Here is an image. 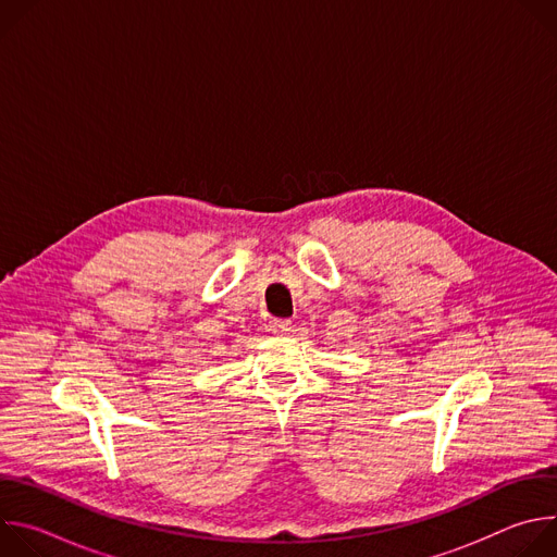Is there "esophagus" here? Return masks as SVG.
<instances>
[{
    "mask_svg": "<svg viewBox=\"0 0 557 557\" xmlns=\"http://www.w3.org/2000/svg\"><path fill=\"white\" fill-rule=\"evenodd\" d=\"M290 331V320H271V333L286 335Z\"/></svg>",
    "mask_w": 557,
    "mask_h": 557,
    "instance_id": "34e87169",
    "label": "esophagus"
}]
</instances>
